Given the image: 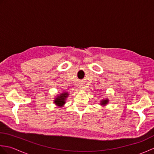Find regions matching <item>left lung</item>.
Instances as JSON below:
<instances>
[{"instance_id":"obj_1","label":"left lung","mask_w":154,"mask_h":154,"mask_svg":"<svg viewBox=\"0 0 154 154\" xmlns=\"http://www.w3.org/2000/svg\"><path fill=\"white\" fill-rule=\"evenodd\" d=\"M109 103V100L108 99H104V100H102L100 101V104L103 106L106 105V104Z\"/></svg>"}]
</instances>
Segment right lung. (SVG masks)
<instances>
[{
	"label": "right lung",
	"instance_id": "add662e5",
	"mask_svg": "<svg viewBox=\"0 0 154 154\" xmlns=\"http://www.w3.org/2000/svg\"><path fill=\"white\" fill-rule=\"evenodd\" d=\"M69 94L67 92H63L61 94H59L54 100V103L58 106H63L65 103V100L68 97Z\"/></svg>",
	"mask_w": 154,
	"mask_h": 154
}]
</instances>
